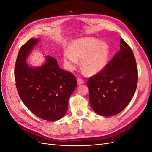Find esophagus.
<instances>
[{
	"instance_id": "1",
	"label": "esophagus",
	"mask_w": 152,
	"mask_h": 152,
	"mask_svg": "<svg viewBox=\"0 0 152 152\" xmlns=\"http://www.w3.org/2000/svg\"><path fill=\"white\" fill-rule=\"evenodd\" d=\"M84 80L82 79H80V78H78L77 79V84L78 85H81L84 84Z\"/></svg>"
}]
</instances>
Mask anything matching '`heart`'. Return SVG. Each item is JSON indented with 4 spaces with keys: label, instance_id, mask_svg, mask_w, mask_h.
<instances>
[{
    "label": "heart",
    "instance_id": "1",
    "mask_svg": "<svg viewBox=\"0 0 152 152\" xmlns=\"http://www.w3.org/2000/svg\"><path fill=\"white\" fill-rule=\"evenodd\" d=\"M110 54L108 45L91 38L78 39L71 44L70 51L63 53V61L68 70H73L81 60L82 70L89 75L98 74L107 66Z\"/></svg>",
    "mask_w": 152,
    "mask_h": 152
}]
</instances>
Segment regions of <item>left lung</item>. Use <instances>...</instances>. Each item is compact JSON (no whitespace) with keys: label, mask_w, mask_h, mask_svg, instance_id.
<instances>
[{"label":"left lung","mask_w":152,"mask_h":152,"mask_svg":"<svg viewBox=\"0 0 152 152\" xmlns=\"http://www.w3.org/2000/svg\"><path fill=\"white\" fill-rule=\"evenodd\" d=\"M120 48L104 70L87 82L91 108L104 117L121 112L136 89L137 69L134 54L121 38Z\"/></svg>","instance_id":"obj_1"}]
</instances>
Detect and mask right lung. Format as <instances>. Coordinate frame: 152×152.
I'll return each instance as SVG.
<instances>
[{
    "label": "right lung",
    "instance_id": "1",
    "mask_svg": "<svg viewBox=\"0 0 152 152\" xmlns=\"http://www.w3.org/2000/svg\"><path fill=\"white\" fill-rule=\"evenodd\" d=\"M39 39H31L18 53L15 78L22 102L35 115L46 121H58L66 114L68 99L77 86L75 77L60 68L58 61L45 56L42 66H30L26 60Z\"/></svg>",
    "mask_w": 152,
    "mask_h": 152
}]
</instances>
